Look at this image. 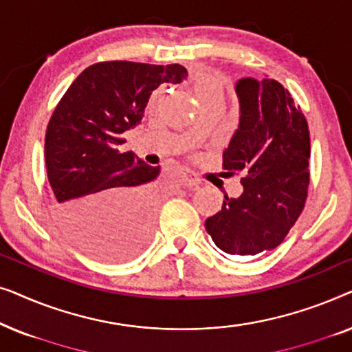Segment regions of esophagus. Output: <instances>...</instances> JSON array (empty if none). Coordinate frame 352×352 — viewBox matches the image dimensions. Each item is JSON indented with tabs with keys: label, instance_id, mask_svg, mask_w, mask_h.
<instances>
[{
	"label": "esophagus",
	"instance_id": "esophagus-1",
	"mask_svg": "<svg viewBox=\"0 0 352 352\" xmlns=\"http://www.w3.org/2000/svg\"><path fill=\"white\" fill-rule=\"evenodd\" d=\"M181 181H182V184L187 186V187L199 186L200 182H201L200 177L197 176L194 171H190V170H181Z\"/></svg>",
	"mask_w": 352,
	"mask_h": 352
}]
</instances>
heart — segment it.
I'll return each mask as SVG.
<instances>
[{
  "label": "heart",
  "mask_w": 352,
  "mask_h": 352,
  "mask_svg": "<svg viewBox=\"0 0 352 352\" xmlns=\"http://www.w3.org/2000/svg\"><path fill=\"white\" fill-rule=\"evenodd\" d=\"M192 91L201 107L210 104L224 105L226 78L218 72H200L192 80Z\"/></svg>",
  "instance_id": "heart-1"
}]
</instances>
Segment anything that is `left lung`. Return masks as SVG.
<instances>
[{
  "instance_id": "obj_1",
  "label": "left lung",
  "mask_w": 352,
  "mask_h": 352,
  "mask_svg": "<svg viewBox=\"0 0 352 352\" xmlns=\"http://www.w3.org/2000/svg\"><path fill=\"white\" fill-rule=\"evenodd\" d=\"M237 131L223 168L240 173L242 195H224L223 208L205 221L216 247L253 256L278 247L300 218L309 186V128L300 105L276 80L242 78Z\"/></svg>"
}]
</instances>
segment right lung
Masks as SVG:
<instances>
[{
	"label": "right lung",
	"instance_id": "obj_1",
	"mask_svg": "<svg viewBox=\"0 0 352 352\" xmlns=\"http://www.w3.org/2000/svg\"><path fill=\"white\" fill-rule=\"evenodd\" d=\"M186 76L179 64L98 62L56 105L45 138L47 181L67 234L93 256L126 259L147 245L160 166L120 151L122 136L141 123L153 89Z\"/></svg>",
	"mask_w": 352,
	"mask_h": 352
}]
</instances>
